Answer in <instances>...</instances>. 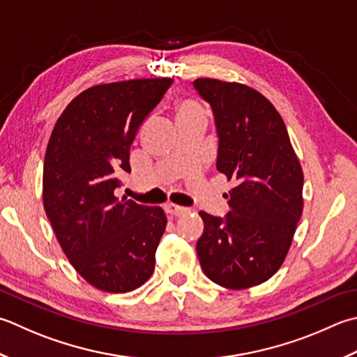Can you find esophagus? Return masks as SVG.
Masks as SVG:
<instances>
[{
  "label": "esophagus",
  "mask_w": 357,
  "mask_h": 357,
  "mask_svg": "<svg viewBox=\"0 0 357 357\" xmlns=\"http://www.w3.org/2000/svg\"><path fill=\"white\" fill-rule=\"evenodd\" d=\"M188 211L187 207H183V206H178V204H165V212L170 213V215H174V216H179V215H184L185 212Z\"/></svg>",
  "instance_id": "obj_1"
}]
</instances>
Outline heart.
Returning <instances> with one entry per match:
<instances>
[{
	"mask_svg": "<svg viewBox=\"0 0 357 357\" xmlns=\"http://www.w3.org/2000/svg\"><path fill=\"white\" fill-rule=\"evenodd\" d=\"M198 113H202V111H201V108L193 100L185 99V100H181L176 105V116H178V119L188 117V116H193V114H198Z\"/></svg>",
	"mask_w": 357,
	"mask_h": 357,
	"instance_id": "b5f03b06",
	"label": "heart"
}]
</instances>
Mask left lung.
Segmentation results:
<instances>
[{"mask_svg": "<svg viewBox=\"0 0 357 357\" xmlns=\"http://www.w3.org/2000/svg\"><path fill=\"white\" fill-rule=\"evenodd\" d=\"M212 107L216 169L232 179L226 216L199 212L197 252L204 274L227 289L260 284L280 269L303 212V172L278 111L254 88L197 79Z\"/></svg>", "mask_w": 357, "mask_h": 357, "instance_id": "8db88e82", "label": "left lung"}]
</instances>
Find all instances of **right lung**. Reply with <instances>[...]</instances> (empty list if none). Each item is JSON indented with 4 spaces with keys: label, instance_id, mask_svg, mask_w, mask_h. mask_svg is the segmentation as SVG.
<instances>
[{
    "label": "right lung",
    "instance_id": "right-lung-1",
    "mask_svg": "<svg viewBox=\"0 0 357 357\" xmlns=\"http://www.w3.org/2000/svg\"><path fill=\"white\" fill-rule=\"evenodd\" d=\"M172 79L105 83L83 91L59 117L43 167V206L74 269L105 292H128L155 271L167 218L160 207L119 199L117 173Z\"/></svg>",
    "mask_w": 357,
    "mask_h": 357
}]
</instances>
